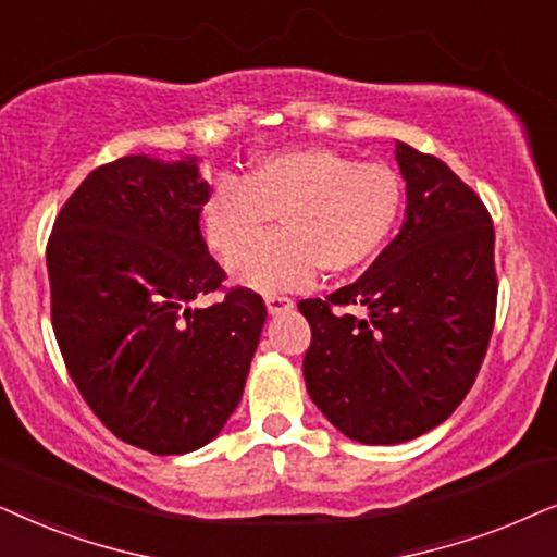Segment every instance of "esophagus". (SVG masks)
I'll list each match as a JSON object with an SVG mask.
<instances>
[{
    "mask_svg": "<svg viewBox=\"0 0 557 557\" xmlns=\"http://www.w3.org/2000/svg\"><path fill=\"white\" fill-rule=\"evenodd\" d=\"M264 306L272 315H277V313H287V310L293 308V300L285 298V295H264Z\"/></svg>",
    "mask_w": 557,
    "mask_h": 557,
    "instance_id": "obj_1",
    "label": "esophagus"
}]
</instances>
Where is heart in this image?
<instances>
[{"label":"heart","mask_w":557,"mask_h":557,"mask_svg":"<svg viewBox=\"0 0 557 557\" xmlns=\"http://www.w3.org/2000/svg\"><path fill=\"white\" fill-rule=\"evenodd\" d=\"M403 209L397 170L300 147L264 154L244 177H221L201 206V228L213 251L232 257L277 215L280 235L248 243L228 262L239 283L270 293L306 285L315 270H361L395 234Z\"/></svg>","instance_id":"b5f03b06"}]
</instances>
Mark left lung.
<instances>
[{
    "label": "left lung",
    "mask_w": 557,
    "mask_h": 557,
    "mask_svg": "<svg viewBox=\"0 0 557 557\" xmlns=\"http://www.w3.org/2000/svg\"><path fill=\"white\" fill-rule=\"evenodd\" d=\"M405 224L351 285L300 300L308 395L333 428L392 446L448 420L484 361L496 315L494 226L481 198L433 154L395 143Z\"/></svg>",
    "instance_id": "1"
}]
</instances>
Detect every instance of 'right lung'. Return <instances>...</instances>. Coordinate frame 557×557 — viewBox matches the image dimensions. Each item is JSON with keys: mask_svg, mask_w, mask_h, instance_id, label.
I'll return each mask as SVG.
<instances>
[{"mask_svg": "<svg viewBox=\"0 0 557 557\" xmlns=\"http://www.w3.org/2000/svg\"><path fill=\"white\" fill-rule=\"evenodd\" d=\"M211 185L196 158L127 154L96 168L48 239L50 315L81 397L116 438L154 456L211 443L232 418L267 308L201 236Z\"/></svg>", "mask_w": 557, "mask_h": 557, "instance_id": "right-lung-1", "label": "right lung"}]
</instances>
